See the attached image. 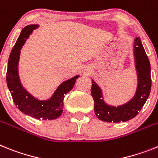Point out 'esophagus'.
Returning <instances> with one entry per match:
<instances>
[{
	"label": "esophagus",
	"mask_w": 158,
	"mask_h": 158,
	"mask_svg": "<svg viewBox=\"0 0 158 158\" xmlns=\"http://www.w3.org/2000/svg\"><path fill=\"white\" fill-rule=\"evenodd\" d=\"M83 71H84V73L86 74V75H89V74L90 73V71H91V68H90V67H89V66H86L84 68V69H83Z\"/></svg>",
	"instance_id": "1"
}]
</instances>
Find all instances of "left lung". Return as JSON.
<instances>
[{"instance_id": "obj_1", "label": "left lung", "mask_w": 158, "mask_h": 158, "mask_svg": "<svg viewBox=\"0 0 158 158\" xmlns=\"http://www.w3.org/2000/svg\"><path fill=\"white\" fill-rule=\"evenodd\" d=\"M133 52L138 84L134 96L128 102L118 106L106 103L103 99L102 89L92 79L91 95L94 101V113L100 120L106 123H121L134 118L149 97L152 83L150 64L139 37L134 39Z\"/></svg>"}]
</instances>
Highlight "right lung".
<instances>
[{"instance_id":"obj_1","label":"right lung","mask_w":158,"mask_h":158,"mask_svg":"<svg viewBox=\"0 0 158 158\" xmlns=\"http://www.w3.org/2000/svg\"><path fill=\"white\" fill-rule=\"evenodd\" d=\"M38 28V24H29L22 29L9 56L6 82L15 105L22 113L35 119L52 120L59 118L63 113L64 96L73 88L79 75L62 82L50 98L47 99L40 100L24 87L19 76L20 50L33 30Z\"/></svg>"}]
</instances>
